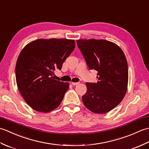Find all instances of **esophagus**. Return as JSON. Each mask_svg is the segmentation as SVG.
I'll return each mask as SVG.
<instances>
[{
	"label": "esophagus",
	"mask_w": 149,
	"mask_h": 149,
	"mask_svg": "<svg viewBox=\"0 0 149 149\" xmlns=\"http://www.w3.org/2000/svg\"><path fill=\"white\" fill-rule=\"evenodd\" d=\"M79 84V83H74V82H72V84L74 85V86H75V85H77Z\"/></svg>",
	"instance_id": "obj_1"
}]
</instances>
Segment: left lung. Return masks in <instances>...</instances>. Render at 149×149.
<instances>
[{"label": "left lung", "mask_w": 149, "mask_h": 149, "mask_svg": "<svg viewBox=\"0 0 149 149\" xmlns=\"http://www.w3.org/2000/svg\"><path fill=\"white\" fill-rule=\"evenodd\" d=\"M77 43L88 68L98 72L97 83H86L84 105L95 113L109 112L127 92L128 65L124 53L116 44L105 40H77Z\"/></svg>", "instance_id": "obj_1"}]
</instances>
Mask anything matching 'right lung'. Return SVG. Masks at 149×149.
I'll return each mask as SVG.
<instances>
[{
	"label": "right lung",
	"mask_w": 149,
	"mask_h": 149,
	"mask_svg": "<svg viewBox=\"0 0 149 149\" xmlns=\"http://www.w3.org/2000/svg\"><path fill=\"white\" fill-rule=\"evenodd\" d=\"M75 46L74 40L38 39L22 50L16 64V81L31 108L48 113L60 105L69 83L54 79L53 75L56 70L61 69Z\"/></svg>",
	"instance_id": "1"
}]
</instances>
